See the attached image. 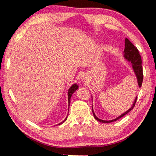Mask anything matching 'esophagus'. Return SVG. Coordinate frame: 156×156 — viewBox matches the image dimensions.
<instances>
[{
  "label": "esophagus",
  "instance_id": "obj_1",
  "mask_svg": "<svg viewBox=\"0 0 156 156\" xmlns=\"http://www.w3.org/2000/svg\"><path fill=\"white\" fill-rule=\"evenodd\" d=\"M81 79H82V80H83V81H85V80H87V75H85V74L82 75V76H81Z\"/></svg>",
  "mask_w": 156,
  "mask_h": 156
}]
</instances>
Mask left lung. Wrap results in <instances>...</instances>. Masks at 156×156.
Listing matches in <instances>:
<instances>
[{
  "instance_id": "1",
  "label": "left lung",
  "mask_w": 156,
  "mask_h": 156,
  "mask_svg": "<svg viewBox=\"0 0 156 156\" xmlns=\"http://www.w3.org/2000/svg\"><path fill=\"white\" fill-rule=\"evenodd\" d=\"M124 57L125 58V59H126L128 61H129L131 63L132 67H133V69L136 76L137 80H138V86L139 87H140L142 86V81H143V72H142L141 56L139 54L138 49H137L136 47L131 43L130 41H129L128 38H125V50H124ZM136 100H137V97L136 98L135 100H134V102L133 103V105H132V107L130 108V109L126 111V112L122 113L121 115L118 116V117L116 118L115 119H113L112 120L107 121V120H102L101 119H100V118H98L97 116L95 115L93 110V107H92V112H93L95 119L98 121H99V122H103V123L112 122L118 119H120V118L123 117V116L125 115L126 114H127L131 110H132V109L134 107V106H135Z\"/></svg>"
}]
</instances>
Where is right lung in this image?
<instances>
[{
    "label": "right lung",
    "mask_w": 156,
    "mask_h": 156,
    "mask_svg": "<svg viewBox=\"0 0 156 156\" xmlns=\"http://www.w3.org/2000/svg\"><path fill=\"white\" fill-rule=\"evenodd\" d=\"M78 89V84H73V85L69 88V91H68V102H69V105H70V99H71V97H72V94H73V92L77 90ZM67 117H66L65 119L64 120H63L62 122L59 123L58 125H61V124H62L63 122H65V121L66 120H67Z\"/></svg>",
    "instance_id": "right-lung-1"
}]
</instances>
